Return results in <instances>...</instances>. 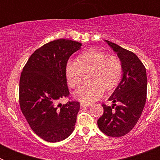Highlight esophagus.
<instances>
[{
    "mask_svg": "<svg viewBox=\"0 0 160 160\" xmlns=\"http://www.w3.org/2000/svg\"><path fill=\"white\" fill-rule=\"evenodd\" d=\"M80 105H81L82 107H91V104H89V103L81 102V103H80Z\"/></svg>",
    "mask_w": 160,
    "mask_h": 160,
    "instance_id": "esophagus-1",
    "label": "esophagus"
}]
</instances>
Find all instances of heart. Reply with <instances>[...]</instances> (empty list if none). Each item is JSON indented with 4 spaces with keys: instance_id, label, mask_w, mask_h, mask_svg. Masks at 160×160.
Here are the masks:
<instances>
[{
    "instance_id": "obj_1",
    "label": "heart",
    "mask_w": 160,
    "mask_h": 160,
    "mask_svg": "<svg viewBox=\"0 0 160 160\" xmlns=\"http://www.w3.org/2000/svg\"><path fill=\"white\" fill-rule=\"evenodd\" d=\"M88 82L82 85L74 93L80 101L90 103L103 95L104 90H113L118 86L122 75V65L115 55H107L96 49H90L78 56L77 62L68 61L66 78L70 88H75L87 73Z\"/></svg>"
}]
</instances>
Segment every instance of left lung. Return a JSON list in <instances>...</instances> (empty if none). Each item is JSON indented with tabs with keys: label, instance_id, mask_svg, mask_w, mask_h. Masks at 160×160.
<instances>
[{
	"label": "left lung",
	"instance_id": "8db88e82",
	"mask_svg": "<svg viewBox=\"0 0 160 160\" xmlns=\"http://www.w3.org/2000/svg\"><path fill=\"white\" fill-rule=\"evenodd\" d=\"M122 65V78L109 98L111 107L102 104L103 114L98 120L102 132L111 137L127 135L136 125L147 99L146 68L133 52L105 40Z\"/></svg>",
	"mask_w": 160,
	"mask_h": 160
}]
</instances>
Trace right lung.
<instances>
[{
    "label": "right lung",
    "instance_id": "right-lung-1",
    "mask_svg": "<svg viewBox=\"0 0 160 160\" xmlns=\"http://www.w3.org/2000/svg\"><path fill=\"white\" fill-rule=\"evenodd\" d=\"M82 43L58 39L36 49L22 70L19 84L20 107L33 132L44 140H64L74 130L80 104L61 100L70 91L66 65Z\"/></svg>",
    "mask_w": 160,
    "mask_h": 160
}]
</instances>
